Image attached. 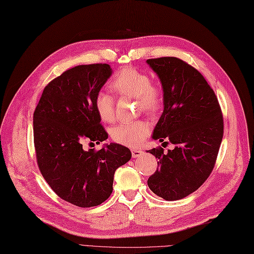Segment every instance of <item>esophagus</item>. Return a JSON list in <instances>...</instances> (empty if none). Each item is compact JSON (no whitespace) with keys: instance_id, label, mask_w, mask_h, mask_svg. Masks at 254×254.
Wrapping results in <instances>:
<instances>
[{"instance_id":"1","label":"esophagus","mask_w":254,"mask_h":254,"mask_svg":"<svg viewBox=\"0 0 254 254\" xmlns=\"http://www.w3.org/2000/svg\"><path fill=\"white\" fill-rule=\"evenodd\" d=\"M131 152H132V157L133 158H139L140 155L142 154V151L140 150V149H136V148L131 149Z\"/></svg>"}]
</instances>
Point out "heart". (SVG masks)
Returning <instances> with one entry per match:
<instances>
[{
  "label": "heart",
  "mask_w": 254,
  "mask_h": 254,
  "mask_svg": "<svg viewBox=\"0 0 254 254\" xmlns=\"http://www.w3.org/2000/svg\"><path fill=\"white\" fill-rule=\"evenodd\" d=\"M109 86L119 96L134 97L138 103V109L147 114L153 115L159 112L163 104V91L159 84L150 82L147 74L134 67H126L118 71ZM94 107L103 121H114L115 101L112 95L101 91L94 99ZM149 133L150 126L144 120L121 122L110 132L116 142L127 147L139 146Z\"/></svg>",
  "instance_id": "heart-1"
}]
</instances>
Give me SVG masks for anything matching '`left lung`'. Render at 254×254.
I'll return each instance as SVG.
<instances>
[{"instance_id": "1", "label": "left lung", "mask_w": 254, "mask_h": 254, "mask_svg": "<svg viewBox=\"0 0 254 254\" xmlns=\"http://www.w3.org/2000/svg\"><path fill=\"white\" fill-rule=\"evenodd\" d=\"M147 63L163 88L164 110L152 138L176 145L166 153L161 147L149 150L159 168L148 187L162 198L177 200L196 191L211 174L223 137L222 112L213 90L190 64L175 57Z\"/></svg>"}]
</instances>
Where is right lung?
I'll return each instance as SVG.
<instances>
[{"label": "right lung", "mask_w": 254, "mask_h": 254, "mask_svg": "<svg viewBox=\"0 0 254 254\" xmlns=\"http://www.w3.org/2000/svg\"><path fill=\"white\" fill-rule=\"evenodd\" d=\"M112 73L105 63L65 70L45 87L33 115L38 168L58 196L78 207L105 201L113 192L116 170L132 157L119 144L99 151L82 149L84 139L100 144L108 137L94 99Z\"/></svg>", "instance_id": "right-lung-1"}]
</instances>
